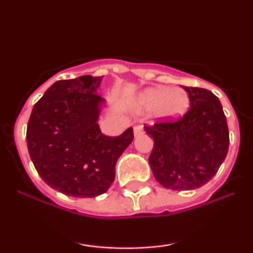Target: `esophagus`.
Segmentation results:
<instances>
[{"instance_id": "esophagus-1", "label": "esophagus", "mask_w": 253, "mask_h": 253, "mask_svg": "<svg viewBox=\"0 0 253 253\" xmlns=\"http://www.w3.org/2000/svg\"><path fill=\"white\" fill-rule=\"evenodd\" d=\"M143 128H144L143 125H135V126H134V134L135 135L140 134V133L143 132Z\"/></svg>"}]
</instances>
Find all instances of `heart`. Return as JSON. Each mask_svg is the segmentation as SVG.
I'll return each mask as SVG.
<instances>
[{
  "label": "heart",
  "instance_id": "1",
  "mask_svg": "<svg viewBox=\"0 0 253 253\" xmlns=\"http://www.w3.org/2000/svg\"><path fill=\"white\" fill-rule=\"evenodd\" d=\"M140 108H153L157 118L172 120L179 118L189 107V96L183 89H147L138 100Z\"/></svg>",
  "mask_w": 253,
  "mask_h": 253
}]
</instances>
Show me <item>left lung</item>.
<instances>
[{"instance_id": "left-lung-1", "label": "left lung", "mask_w": 253, "mask_h": 253, "mask_svg": "<svg viewBox=\"0 0 253 253\" xmlns=\"http://www.w3.org/2000/svg\"><path fill=\"white\" fill-rule=\"evenodd\" d=\"M189 109L177 120L145 126L153 138L149 157L153 175L164 188L191 190L210 182L225 161L229 133L222 106L213 92L183 86Z\"/></svg>"}]
</instances>
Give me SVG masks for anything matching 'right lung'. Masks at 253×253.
Segmentation results:
<instances>
[{
	"mask_svg": "<svg viewBox=\"0 0 253 253\" xmlns=\"http://www.w3.org/2000/svg\"><path fill=\"white\" fill-rule=\"evenodd\" d=\"M103 76L58 81L34 104L28 120L27 147L46 184L65 195L95 197L115 178L119 157L132 143L133 128L109 136L97 124Z\"/></svg>",
	"mask_w": 253,
	"mask_h": 253,
	"instance_id": "add662e5",
	"label": "right lung"
}]
</instances>
